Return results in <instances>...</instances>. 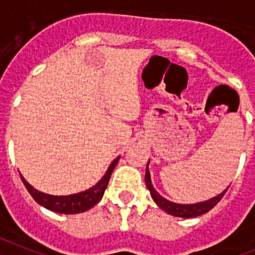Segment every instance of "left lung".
<instances>
[{
  "label": "left lung",
  "mask_w": 255,
  "mask_h": 255,
  "mask_svg": "<svg viewBox=\"0 0 255 255\" xmlns=\"http://www.w3.org/2000/svg\"><path fill=\"white\" fill-rule=\"evenodd\" d=\"M149 163L150 160L147 161V165H146V186H147V189H149L150 195H151L152 200L155 201V204L158 205L160 209L167 212L168 214H170V216L181 217V218H194V217H199L201 216V214L207 213V212H209L212 208H214L218 203H220L221 199L223 198V195L226 194V191L229 189V187H227V189L223 190L221 194H218L217 196H214V198L209 199V200L200 201V203H194V204H178V203H173V201L163 198V196L154 189V186H152L151 182V177H150Z\"/></svg>",
  "instance_id": "left-lung-1"
}]
</instances>
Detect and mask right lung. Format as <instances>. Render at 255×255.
<instances>
[{"instance_id":"right-lung-1","label":"right lung","mask_w":255,"mask_h":255,"mask_svg":"<svg viewBox=\"0 0 255 255\" xmlns=\"http://www.w3.org/2000/svg\"><path fill=\"white\" fill-rule=\"evenodd\" d=\"M121 156L115 158L114 160L110 163L109 168L106 170V173L104 174L99 182L95 186L90 187L88 190L78 192V194L73 195H65V196H57V195H50L45 194V192L38 191L34 189L32 185L26 182V180L20 174L21 181H23L24 186L26 187L28 192L32 195V198L34 199L39 205L45 207L46 209L56 212V213L61 214H77L83 213L86 210L91 209L92 207L99 203L103 199L104 192H105L108 183H109L110 176H112L113 170H114L115 165L118 164V160Z\"/></svg>"}]
</instances>
